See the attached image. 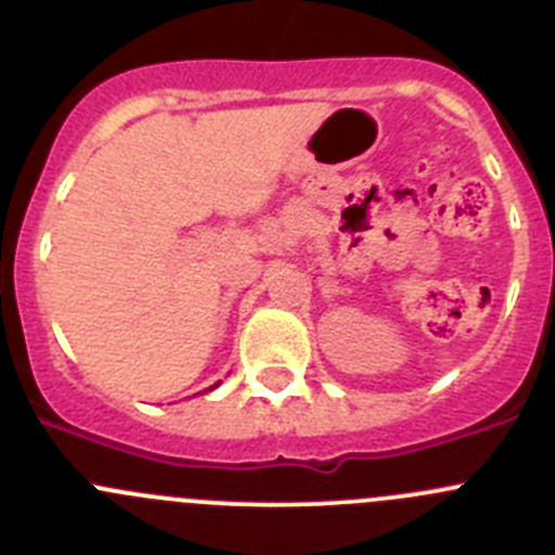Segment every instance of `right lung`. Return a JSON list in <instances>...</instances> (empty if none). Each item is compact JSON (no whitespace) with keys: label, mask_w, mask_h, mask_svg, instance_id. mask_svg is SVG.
<instances>
[{"label":"right lung","mask_w":555,"mask_h":555,"mask_svg":"<svg viewBox=\"0 0 555 555\" xmlns=\"http://www.w3.org/2000/svg\"><path fill=\"white\" fill-rule=\"evenodd\" d=\"M215 386H217V384H215ZM215 386H211V389H215Z\"/></svg>","instance_id":"right-lung-1"}]
</instances>
